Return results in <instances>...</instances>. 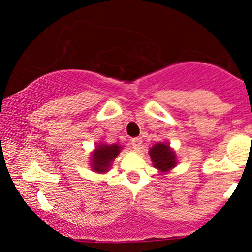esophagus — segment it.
I'll return each mask as SVG.
<instances>
[{"label":"esophagus","instance_id":"obj_1","mask_svg":"<svg viewBox=\"0 0 252 252\" xmlns=\"http://www.w3.org/2000/svg\"><path fill=\"white\" fill-rule=\"evenodd\" d=\"M131 144H132V146H133V149L135 150V151H138V150H140V148H141L143 140H141V138H134V139L131 140Z\"/></svg>","mask_w":252,"mask_h":252}]
</instances>
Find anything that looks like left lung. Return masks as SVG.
<instances>
[{"instance_id":"8db88e82","label":"left lung","mask_w":252,"mask_h":252,"mask_svg":"<svg viewBox=\"0 0 252 252\" xmlns=\"http://www.w3.org/2000/svg\"><path fill=\"white\" fill-rule=\"evenodd\" d=\"M150 158L155 168L162 174H166L177 165V156L169 143H157L149 150Z\"/></svg>"}]
</instances>
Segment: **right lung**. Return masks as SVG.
I'll use <instances>...</instances> for the list:
<instances>
[{"label":"right lung","instance_id":"obj_1","mask_svg":"<svg viewBox=\"0 0 252 252\" xmlns=\"http://www.w3.org/2000/svg\"><path fill=\"white\" fill-rule=\"evenodd\" d=\"M124 149L120 144H107L100 141L95 145L90 156V169L96 174H106L111 169L112 163Z\"/></svg>","mask_w":252,"mask_h":252}]
</instances>
